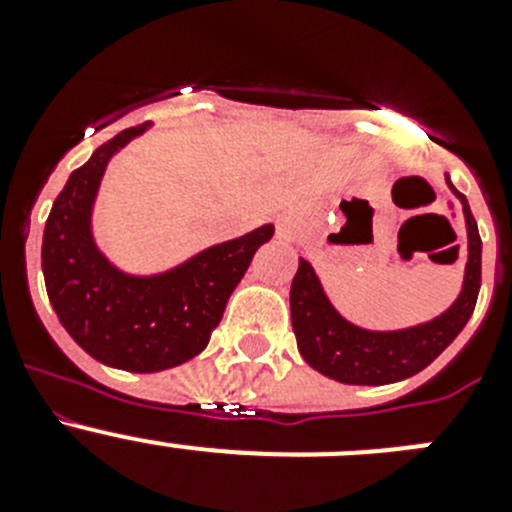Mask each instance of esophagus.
<instances>
[{"label": "esophagus", "instance_id": "1", "mask_svg": "<svg viewBox=\"0 0 512 512\" xmlns=\"http://www.w3.org/2000/svg\"><path fill=\"white\" fill-rule=\"evenodd\" d=\"M277 235H279V238H284V241L295 238V235H297V220H295V217L284 215L282 220L277 223Z\"/></svg>", "mask_w": 512, "mask_h": 512}]
</instances>
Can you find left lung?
Segmentation results:
<instances>
[{
	"mask_svg": "<svg viewBox=\"0 0 512 512\" xmlns=\"http://www.w3.org/2000/svg\"><path fill=\"white\" fill-rule=\"evenodd\" d=\"M451 192L464 205L469 233V261L464 289L459 300L443 312L441 318L418 328L374 333L343 320L328 297L323 295L318 277L305 259H300L289 305H292V328L302 359L325 377L343 384H390L423 372L443 348L449 346L461 328L472 318L482 284V238L477 220L469 210L467 197L449 182Z\"/></svg>",
	"mask_w": 512,
	"mask_h": 512,
	"instance_id": "obj_1",
	"label": "left lung"
}]
</instances>
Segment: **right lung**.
<instances>
[{
  "label": "right lung",
  "instance_id": "1",
  "mask_svg": "<svg viewBox=\"0 0 512 512\" xmlns=\"http://www.w3.org/2000/svg\"><path fill=\"white\" fill-rule=\"evenodd\" d=\"M148 128L122 130L69 176L43 233L48 300L89 356L125 372H164L194 359L223 320L228 297L274 225L220 243L158 277H128L97 251L89 228L104 166Z\"/></svg>",
  "mask_w": 512,
  "mask_h": 512
}]
</instances>
